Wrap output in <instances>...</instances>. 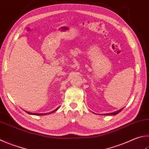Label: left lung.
<instances>
[{
  "mask_svg": "<svg viewBox=\"0 0 149 149\" xmlns=\"http://www.w3.org/2000/svg\"><path fill=\"white\" fill-rule=\"evenodd\" d=\"M122 110H123V109H121L118 110V111H115V112L111 113H105V114H103V115H115L118 114V113H120Z\"/></svg>",
  "mask_w": 149,
  "mask_h": 149,
  "instance_id": "obj_1",
  "label": "left lung"
}]
</instances>
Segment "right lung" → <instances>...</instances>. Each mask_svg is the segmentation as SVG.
Returning <instances> with one entry per match:
<instances>
[{
    "mask_svg": "<svg viewBox=\"0 0 149 149\" xmlns=\"http://www.w3.org/2000/svg\"><path fill=\"white\" fill-rule=\"evenodd\" d=\"M58 107H57V109H55L54 111H53L49 112V113H30V112H28V111H26V112L27 113H29V114H30V115H47V114H49V113H53V112H55V111H56V110L58 109Z\"/></svg>",
    "mask_w": 149,
    "mask_h": 149,
    "instance_id": "right-lung-1",
    "label": "right lung"
}]
</instances>
